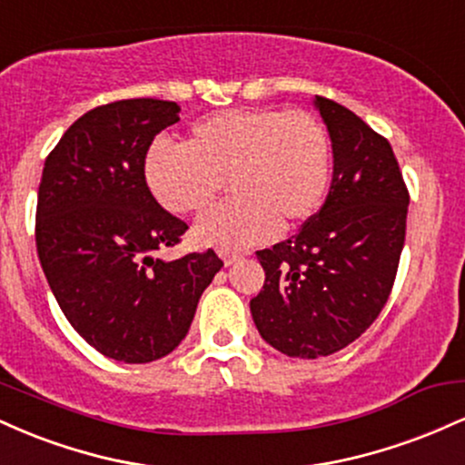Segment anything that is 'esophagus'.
Masks as SVG:
<instances>
[{
  "label": "esophagus",
  "mask_w": 465,
  "mask_h": 465,
  "mask_svg": "<svg viewBox=\"0 0 465 465\" xmlns=\"http://www.w3.org/2000/svg\"><path fill=\"white\" fill-rule=\"evenodd\" d=\"M221 258H223V262H225V266H232V264L236 262V260L240 258V253H233V251L223 249V251H221Z\"/></svg>",
  "instance_id": "1"
}]
</instances>
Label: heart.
Returning <instances> with one entry per match:
<instances>
[{
	"mask_svg": "<svg viewBox=\"0 0 465 465\" xmlns=\"http://www.w3.org/2000/svg\"><path fill=\"white\" fill-rule=\"evenodd\" d=\"M148 190L174 214H199L223 188L233 196L196 223L194 238L218 249L264 242L322 207L332 177V142L317 115L249 106L196 122L185 143L154 142L146 153Z\"/></svg>",
	"mask_w": 465,
	"mask_h": 465,
	"instance_id": "obj_1",
	"label": "heart"
}]
</instances>
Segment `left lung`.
I'll return each instance as SVG.
<instances>
[{"instance_id":"8db88e82","label":"left lung","mask_w":465,"mask_h":465,"mask_svg":"<svg viewBox=\"0 0 465 465\" xmlns=\"http://www.w3.org/2000/svg\"><path fill=\"white\" fill-rule=\"evenodd\" d=\"M332 140V183L297 236L258 251L264 286L251 300L258 332L292 359L343 350L389 300L407 233L409 190L382 135L314 95Z\"/></svg>"}]
</instances>
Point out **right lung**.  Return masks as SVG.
<instances>
[{
  "label": "right lung",
  "instance_id": "obj_1",
  "mask_svg": "<svg viewBox=\"0 0 465 465\" xmlns=\"http://www.w3.org/2000/svg\"><path fill=\"white\" fill-rule=\"evenodd\" d=\"M179 104L133 98L78 117L47 154L36 201V253L72 328L100 354L153 362L188 334L223 260L212 249L157 258L185 233L148 190L143 162Z\"/></svg>",
  "mask_w": 465,
  "mask_h": 465
}]
</instances>
